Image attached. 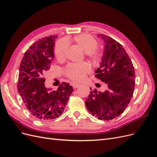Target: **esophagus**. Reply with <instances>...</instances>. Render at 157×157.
<instances>
[{
	"label": "esophagus",
	"mask_w": 157,
	"mask_h": 157,
	"mask_svg": "<svg viewBox=\"0 0 157 157\" xmlns=\"http://www.w3.org/2000/svg\"><path fill=\"white\" fill-rule=\"evenodd\" d=\"M72 86H73V88H78V87L80 86V84H79L78 83L73 82V83H72Z\"/></svg>",
	"instance_id": "1"
}]
</instances>
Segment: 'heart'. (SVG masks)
Here are the masks:
<instances>
[{"mask_svg":"<svg viewBox=\"0 0 157 157\" xmlns=\"http://www.w3.org/2000/svg\"><path fill=\"white\" fill-rule=\"evenodd\" d=\"M73 41L81 48L88 58L98 62L101 59V51L97 48L98 42L92 36L87 34H81L74 36L73 39H67L66 40H60L56 42L54 46V52L56 58L58 60H63L65 58V52L67 50V42ZM90 71V65L86 63H71L65 69V72L67 77L74 81H80Z\"/></svg>","mask_w":157,"mask_h":157,"instance_id":"heart-1","label":"heart"}]
</instances>
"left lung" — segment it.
Wrapping results in <instances>:
<instances>
[{
    "mask_svg": "<svg viewBox=\"0 0 157 157\" xmlns=\"http://www.w3.org/2000/svg\"><path fill=\"white\" fill-rule=\"evenodd\" d=\"M98 35L105 42V50L95 77L106 83L108 88L103 92L91 90L85 103L93 116L110 121L124 112L130 103L135 87V71L119 42L105 35Z\"/></svg>",
    "mask_w": 157,
    "mask_h": 157,
    "instance_id": "obj_1",
    "label": "left lung"
}]
</instances>
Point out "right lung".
<instances>
[{"instance_id": "right-lung-1", "label": "right lung", "mask_w": 157, "mask_h": 157, "mask_svg": "<svg viewBox=\"0 0 157 157\" xmlns=\"http://www.w3.org/2000/svg\"><path fill=\"white\" fill-rule=\"evenodd\" d=\"M57 37L42 38L31 45L23 57L19 71L17 91L32 115L42 121L59 117L73 90L67 82H62L53 91L45 87L42 75L50 69L54 59Z\"/></svg>"}]
</instances>
